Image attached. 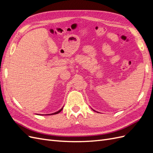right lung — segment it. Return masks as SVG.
I'll use <instances>...</instances> for the list:
<instances>
[{
    "label": "right lung",
    "mask_w": 153,
    "mask_h": 153,
    "mask_svg": "<svg viewBox=\"0 0 153 153\" xmlns=\"http://www.w3.org/2000/svg\"><path fill=\"white\" fill-rule=\"evenodd\" d=\"M63 109V108H62L61 110H59V111H57V112H55V113H53V114H49V115H53V114H59L60 112H61L62 111V110Z\"/></svg>",
    "instance_id": "add662e5"
}]
</instances>
